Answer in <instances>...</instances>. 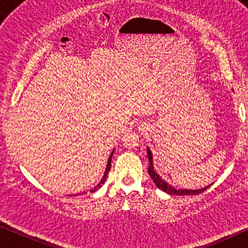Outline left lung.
Listing matches in <instances>:
<instances>
[{
  "label": "left lung",
  "mask_w": 248,
  "mask_h": 248,
  "mask_svg": "<svg viewBox=\"0 0 248 248\" xmlns=\"http://www.w3.org/2000/svg\"><path fill=\"white\" fill-rule=\"evenodd\" d=\"M147 151H148V158H149L148 172H149V175H150V177L152 178V181H154L155 186H157L159 189H161V191H164L171 195H196V194H200V193H203L205 189H208L210 187V185H209V186H205L204 188H200V189H185V188L177 189V188H175L174 186L169 185L167 182H165L164 179H162L160 176L157 174V171L155 170V167H154V159H152V154H151L150 149L147 148Z\"/></svg>",
  "instance_id": "obj_1"
}]
</instances>
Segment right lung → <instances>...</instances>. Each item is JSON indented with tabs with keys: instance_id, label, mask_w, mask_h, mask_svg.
Masks as SVG:
<instances>
[{
	"instance_id": "add662e5",
	"label": "right lung",
	"mask_w": 248,
	"mask_h": 248,
	"mask_svg": "<svg viewBox=\"0 0 248 248\" xmlns=\"http://www.w3.org/2000/svg\"><path fill=\"white\" fill-rule=\"evenodd\" d=\"M113 154H114V151L111 152V155H109V159H108V162H107V166H106V170H105V172H104L103 178H101V181H100L99 184H98L97 186H94V187H93V189H90V192H91V193H93V192H96L98 188H100V187H101V185L104 184L105 181H106V177H107L108 172H109V169H110V166H111V157H113ZM86 193H87V192H83V193H80V194H77V195H82V194H86ZM71 196H72V195H71Z\"/></svg>"
}]
</instances>
